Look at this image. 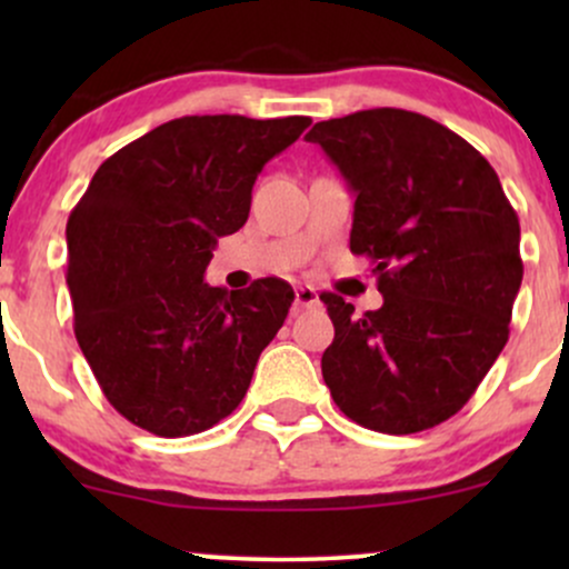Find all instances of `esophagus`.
I'll return each instance as SVG.
<instances>
[{"mask_svg": "<svg viewBox=\"0 0 569 569\" xmlns=\"http://www.w3.org/2000/svg\"><path fill=\"white\" fill-rule=\"evenodd\" d=\"M316 305H321V299H318V291L312 289V286H297V289H293V307H297V310Z\"/></svg>", "mask_w": 569, "mask_h": 569, "instance_id": "1", "label": "esophagus"}]
</instances>
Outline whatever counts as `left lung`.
Segmentation results:
<instances>
[{
  "mask_svg": "<svg viewBox=\"0 0 569 569\" xmlns=\"http://www.w3.org/2000/svg\"><path fill=\"white\" fill-rule=\"evenodd\" d=\"M356 194L350 251L375 262L380 310L321 302L335 342L321 358L331 398L358 426L407 436L468 403L508 342L525 264L519 217L466 139L407 109L312 126Z\"/></svg>",
  "mask_w": 569,
  "mask_h": 569,
  "instance_id": "obj_1",
  "label": "left lung"
}]
</instances>
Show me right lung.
Wrapping results in <instances>:
<instances>
[{
  "label": "right lung",
  "instance_id": "right-lung-1",
  "mask_svg": "<svg viewBox=\"0 0 569 569\" xmlns=\"http://www.w3.org/2000/svg\"><path fill=\"white\" fill-rule=\"evenodd\" d=\"M310 117H179L103 160L67 224L74 335L103 396L162 439L208 430L243 401L293 289L202 280L238 232L264 162Z\"/></svg>",
  "mask_w": 569,
  "mask_h": 569
}]
</instances>
